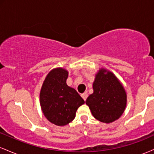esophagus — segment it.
Masks as SVG:
<instances>
[{
	"instance_id": "34e87169",
	"label": "esophagus",
	"mask_w": 154,
	"mask_h": 154,
	"mask_svg": "<svg viewBox=\"0 0 154 154\" xmlns=\"http://www.w3.org/2000/svg\"><path fill=\"white\" fill-rule=\"evenodd\" d=\"M81 96H82V98H83V100H84L85 101L86 99H87L88 95L87 93H82V95H81Z\"/></svg>"
}]
</instances>
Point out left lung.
<instances>
[{"mask_svg": "<svg viewBox=\"0 0 154 154\" xmlns=\"http://www.w3.org/2000/svg\"><path fill=\"white\" fill-rule=\"evenodd\" d=\"M93 93L85 103L96 119L110 123L123 114L127 104V95L121 83L113 73L101 69L93 85Z\"/></svg>", "mask_w": 154, "mask_h": 154, "instance_id": "8db88e82", "label": "left lung"}]
</instances>
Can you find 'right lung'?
Instances as JSON below:
<instances>
[{
	"label": "right lung",
	"instance_id": "add662e5",
	"mask_svg": "<svg viewBox=\"0 0 154 154\" xmlns=\"http://www.w3.org/2000/svg\"><path fill=\"white\" fill-rule=\"evenodd\" d=\"M68 72L54 69L47 75L40 94L44 115L58 126L66 125L75 119L77 109L85 103L74 88L66 85Z\"/></svg>",
	"mask_w": 154,
	"mask_h": 154
}]
</instances>
